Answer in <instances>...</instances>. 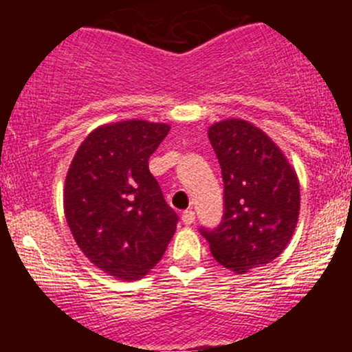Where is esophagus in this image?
<instances>
[{"label": "esophagus", "instance_id": "obj_1", "mask_svg": "<svg viewBox=\"0 0 352 352\" xmlns=\"http://www.w3.org/2000/svg\"><path fill=\"white\" fill-rule=\"evenodd\" d=\"M196 221V212L192 211V209H187V211L182 212V223L184 225H192V223Z\"/></svg>", "mask_w": 352, "mask_h": 352}]
</instances>
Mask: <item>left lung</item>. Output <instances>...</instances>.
Wrapping results in <instances>:
<instances>
[{
    "instance_id": "1",
    "label": "left lung",
    "mask_w": 352,
    "mask_h": 352,
    "mask_svg": "<svg viewBox=\"0 0 352 352\" xmlns=\"http://www.w3.org/2000/svg\"><path fill=\"white\" fill-rule=\"evenodd\" d=\"M223 175V216L199 232L226 269L247 272L285 250L296 228L300 184L285 155L254 124L228 119L209 127Z\"/></svg>"
}]
</instances>
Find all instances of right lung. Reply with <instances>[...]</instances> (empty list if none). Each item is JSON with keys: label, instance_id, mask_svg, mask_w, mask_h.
<instances>
[{"label": "right lung", "instance_id": "right-lung-1", "mask_svg": "<svg viewBox=\"0 0 352 352\" xmlns=\"http://www.w3.org/2000/svg\"><path fill=\"white\" fill-rule=\"evenodd\" d=\"M170 126L124 120L95 129L66 177L65 212L78 247L98 269L126 281L158 264L179 216L151 175L150 156Z\"/></svg>", "mask_w": 352, "mask_h": 352}]
</instances>
